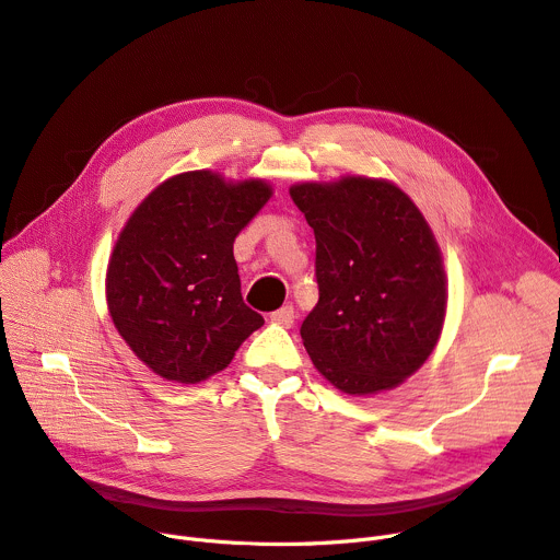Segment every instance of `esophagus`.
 I'll list each match as a JSON object with an SVG mask.
<instances>
[{
    "mask_svg": "<svg viewBox=\"0 0 560 560\" xmlns=\"http://www.w3.org/2000/svg\"><path fill=\"white\" fill-rule=\"evenodd\" d=\"M294 308L292 306H283V308H279V311H275V313H270V322H275V324H279V326H283V328H290L292 324H294Z\"/></svg>",
    "mask_w": 560,
    "mask_h": 560,
    "instance_id": "obj_1",
    "label": "esophagus"
}]
</instances>
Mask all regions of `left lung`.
Returning <instances> with one entry per match:
<instances>
[{
    "mask_svg": "<svg viewBox=\"0 0 560 560\" xmlns=\"http://www.w3.org/2000/svg\"><path fill=\"white\" fill-rule=\"evenodd\" d=\"M315 232L319 302L302 324L319 374L351 396L398 387L430 358L448 283L428 220L394 182L345 175L290 186Z\"/></svg>",
    "mask_w": 560,
    "mask_h": 560,
    "instance_id": "obj_1",
    "label": "left lung"
}]
</instances>
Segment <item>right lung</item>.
Wrapping results in <instances>:
<instances>
[{
	"mask_svg": "<svg viewBox=\"0 0 560 560\" xmlns=\"http://www.w3.org/2000/svg\"><path fill=\"white\" fill-rule=\"evenodd\" d=\"M270 196L266 179L189 171L162 182L128 218L107 264V311L153 374L207 381L264 326L243 302L234 241Z\"/></svg>",
	"mask_w": 560,
	"mask_h": 560,
	"instance_id": "right-lung-1",
	"label": "right lung"
}]
</instances>
